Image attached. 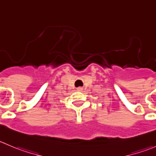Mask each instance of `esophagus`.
Returning <instances> with one entry per match:
<instances>
[{
	"instance_id": "34e87169",
	"label": "esophagus",
	"mask_w": 156,
	"mask_h": 156,
	"mask_svg": "<svg viewBox=\"0 0 156 156\" xmlns=\"http://www.w3.org/2000/svg\"><path fill=\"white\" fill-rule=\"evenodd\" d=\"M81 90H82V88H81V87H78V88H77V90H78V91H81Z\"/></svg>"
}]
</instances>
